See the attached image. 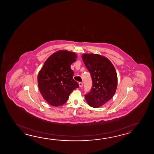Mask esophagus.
Returning <instances> with one entry per match:
<instances>
[{"label":"esophagus","mask_w":154,"mask_h":154,"mask_svg":"<svg viewBox=\"0 0 154 154\" xmlns=\"http://www.w3.org/2000/svg\"><path fill=\"white\" fill-rule=\"evenodd\" d=\"M79 86H80V88H82V82H79Z\"/></svg>","instance_id":"obj_1"}]
</instances>
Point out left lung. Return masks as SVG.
Returning <instances> with one entry per match:
<instances>
[{"instance_id":"left-lung-1","label":"left lung","mask_w":154,"mask_h":154,"mask_svg":"<svg viewBox=\"0 0 154 154\" xmlns=\"http://www.w3.org/2000/svg\"><path fill=\"white\" fill-rule=\"evenodd\" d=\"M82 59L91 74L92 87L85 95L88 104L94 108L105 105L115 95L117 88V75L111 61L98 54H83Z\"/></svg>"}]
</instances>
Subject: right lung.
I'll return each mask as SVG.
<instances>
[{"label": "right lung", "instance_id": "right-lung-1", "mask_svg": "<svg viewBox=\"0 0 154 154\" xmlns=\"http://www.w3.org/2000/svg\"><path fill=\"white\" fill-rule=\"evenodd\" d=\"M75 53L60 50L47 59L37 76L38 86L43 98L52 106L64 105L70 93L79 87L73 79L70 66L75 62Z\"/></svg>", "mask_w": 154, "mask_h": 154}]
</instances>
